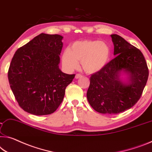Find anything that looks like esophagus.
Wrapping results in <instances>:
<instances>
[{
    "label": "esophagus",
    "instance_id": "1",
    "mask_svg": "<svg viewBox=\"0 0 152 152\" xmlns=\"http://www.w3.org/2000/svg\"><path fill=\"white\" fill-rule=\"evenodd\" d=\"M81 77H82V75H81V74H76L75 79H79V78H81Z\"/></svg>",
    "mask_w": 152,
    "mask_h": 152
}]
</instances>
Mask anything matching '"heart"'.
<instances>
[{"label":"heart","instance_id":"1","mask_svg":"<svg viewBox=\"0 0 152 152\" xmlns=\"http://www.w3.org/2000/svg\"><path fill=\"white\" fill-rule=\"evenodd\" d=\"M110 56L111 49L108 44L99 40H83L75 41L70 49H66L62 60L64 66L69 71L77 68L81 61L83 71L92 74L103 69Z\"/></svg>","mask_w":152,"mask_h":152}]
</instances>
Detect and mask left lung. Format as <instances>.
Masks as SVG:
<instances>
[{"label": "left lung", "instance_id": "8db88e82", "mask_svg": "<svg viewBox=\"0 0 152 152\" xmlns=\"http://www.w3.org/2000/svg\"><path fill=\"white\" fill-rule=\"evenodd\" d=\"M115 58L92 75L87 99L95 111L118 114L137 103L148 79L145 59L139 49L118 34L111 35ZM124 74L127 76L123 79Z\"/></svg>", "mask_w": 152, "mask_h": 152}]
</instances>
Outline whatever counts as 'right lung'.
Instances as JSON below:
<instances>
[{
  "label": "right lung",
  "mask_w": 152,
  "mask_h": 152,
  "mask_svg": "<svg viewBox=\"0 0 152 152\" xmlns=\"http://www.w3.org/2000/svg\"><path fill=\"white\" fill-rule=\"evenodd\" d=\"M63 37L41 33L16 51L8 79L22 109L36 115H49L62 102L75 75L59 69Z\"/></svg>",
  "instance_id": "right-lung-1"
}]
</instances>
